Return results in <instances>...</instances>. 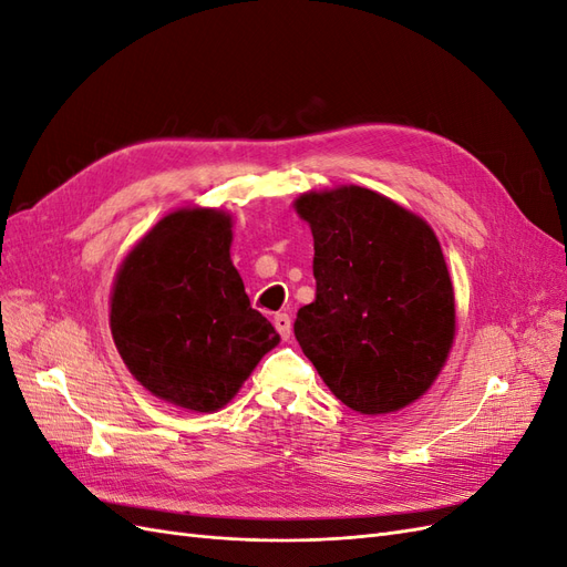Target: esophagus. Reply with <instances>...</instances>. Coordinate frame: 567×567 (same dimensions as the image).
Listing matches in <instances>:
<instances>
[{"label": "esophagus", "instance_id": "1", "mask_svg": "<svg viewBox=\"0 0 567 567\" xmlns=\"http://www.w3.org/2000/svg\"><path fill=\"white\" fill-rule=\"evenodd\" d=\"M274 329L281 333L284 340H288L290 331H293V321H290V317L286 312H279V315H274Z\"/></svg>", "mask_w": 567, "mask_h": 567}]
</instances>
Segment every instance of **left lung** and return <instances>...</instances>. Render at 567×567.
<instances>
[{
  "label": "left lung",
  "mask_w": 567,
  "mask_h": 567,
  "mask_svg": "<svg viewBox=\"0 0 567 567\" xmlns=\"http://www.w3.org/2000/svg\"><path fill=\"white\" fill-rule=\"evenodd\" d=\"M315 236L317 298L296 338L352 411L390 414L431 390L456 336L447 262L431 225L357 184L293 200Z\"/></svg>",
  "instance_id": "obj_1"
}]
</instances>
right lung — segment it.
<instances>
[{
  "label": "right lung",
  "instance_id": "obj_1",
  "mask_svg": "<svg viewBox=\"0 0 567 567\" xmlns=\"http://www.w3.org/2000/svg\"><path fill=\"white\" fill-rule=\"evenodd\" d=\"M231 215L179 208L132 246L111 290V333L130 373L196 414L227 406L279 346L231 262Z\"/></svg>",
  "mask_w": 567,
  "mask_h": 567
}]
</instances>
